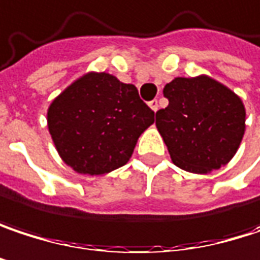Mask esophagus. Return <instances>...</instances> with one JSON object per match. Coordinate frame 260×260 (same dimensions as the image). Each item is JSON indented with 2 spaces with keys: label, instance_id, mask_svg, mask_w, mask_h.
Here are the masks:
<instances>
[{
  "label": "esophagus",
  "instance_id": "obj_1",
  "mask_svg": "<svg viewBox=\"0 0 260 260\" xmlns=\"http://www.w3.org/2000/svg\"><path fill=\"white\" fill-rule=\"evenodd\" d=\"M149 107H150V108L153 110L154 113H156V111H157V108H159V104H157V100H153V101H150V103H149Z\"/></svg>",
  "mask_w": 260,
  "mask_h": 260
}]
</instances>
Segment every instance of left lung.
Listing matches in <instances>:
<instances>
[{"instance_id": "left-lung-1", "label": "left lung", "mask_w": 260, "mask_h": 260, "mask_svg": "<svg viewBox=\"0 0 260 260\" xmlns=\"http://www.w3.org/2000/svg\"><path fill=\"white\" fill-rule=\"evenodd\" d=\"M168 107L156 111V128L178 168L207 174L237 153L246 108L229 87L208 76L176 77L165 84Z\"/></svg>"}]
</instances>
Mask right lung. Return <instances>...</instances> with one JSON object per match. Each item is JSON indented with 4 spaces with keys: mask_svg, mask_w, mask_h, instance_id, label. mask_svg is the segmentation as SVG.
<instances>
[{
    "mask_svg": "<svg viewBox=\"0 0 260 260\" xmlns=\"http://www.w3.org/2000/svg\"><path fill=\"white\" fill-rule=\"evenodd\" d=\"M154 122L134 84L87 73L58 95L47 126L62 160L79 174L103 176L123 167L138 137Z\"/></svg>",
    "mask_w": 260,
    "mask_h": 260,
    "instance_id": "1",
    "label": "right lung"
}]
</instances>
